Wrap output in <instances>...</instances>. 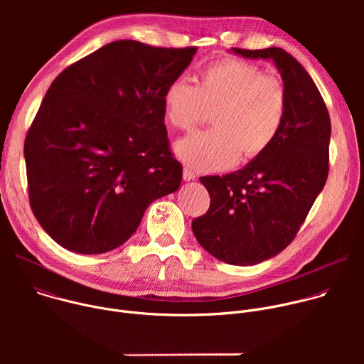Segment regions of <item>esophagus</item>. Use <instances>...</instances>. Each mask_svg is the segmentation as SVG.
<instances>
[{"mask_svg":"<svg viewBox=\"0 0 364 364\" xmlns=\"http://www.w3.org/2000/svg\"><path fill=\"white\" fill-rule=\"evenodd\" d=\"M183 178L186 181H190V180H196V174L190 170V168H184L183 170Z\"/></svg>","mask_w":364,"mask_h":364,"instance_id":"obj_1","label":"esophagus"}]
</instances>
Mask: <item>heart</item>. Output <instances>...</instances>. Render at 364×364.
<instances>
[{
	"mask_svg": "<svg viewBox=\"0 0 364 364\" xmlns=\"http://www.w3.org/2000/svg\"><path fill=\"white\" fill-rule=\"evenodd\" d=\"M163 107L166 122L178 131L193 129L212 112L213 128L180 139L174 151L196 171H219L237 157L253 160L271 148L287 119L288 93L281 79L230 58L203 69L194 86L171 80Z\"/></svg>",
	"mask_w": 364,
	"mask_h": 364,
	"instance_id": "1",
	"label": "heart"
}]
</instances>
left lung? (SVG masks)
I'll return each instance as SVG.
<instances>
[{
	"instance_id": "8db88e82",
	"label": "left lung",
	"mask_w": 364,
	"mask_h": 364,
	"mask_svg": "<svg viewBox=\"0 0 364 364\" xmlns=\"http://www.w3.org/2000/svg\"><path fill=\"white\" fill-rule=\"evenodd\" d=\"M232 50L274 60L288 93L285 124L265 154L235 173L200 177L210 205L191 222L193 233L215 257L245 267L267 261L295 239L327 181L331 122L314 80L288 51Z\"/></svg>"
}]
</instances>
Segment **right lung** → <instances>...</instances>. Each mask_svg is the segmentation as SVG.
Here are the masks:
<instances>
[{"label":"right lung","mask_w":364,"mask_h":364,"mask_svg":"<svg viewBox=\"0 0 364 364\" xmlns=\"http://www.w3.org/2000/svg\"><path fill=\"white\" fill-rule=\"evenodd\" d=\"M197 47L118 40L50 85L24 141L28 200L46 233L96 255L125 243L146 207L178 190L163 95Z\"/></svg>","instance_id":"obj_1"}]
</instances>
